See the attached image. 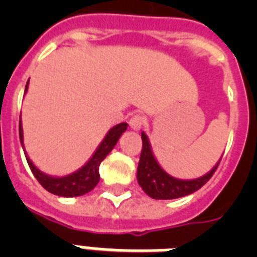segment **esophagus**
I'll return each mask as SVG.
<instances>
[{
	"label": "esophagus",
	"mask_w": 257,
	"mask_h": 257,
	"mask_svg": "<svg viewBox=\"0 0 257 257\" xmlns=\"http://www.w3.org/2000/svg\"><path fill=\"white\" fill-rule=\"evenodd\" d=\"M144 124V118L140 116V114H136V116H133L131 120H129V126L133 131H140L141 126Z\"/></svg>",
	"instance_id": "esophagus-1"
}]
</instances>
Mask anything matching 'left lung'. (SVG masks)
<instances>
[{
  "label": "left lung",
  "mask_w": 257,
  "mask_h": 257,
  "mask_svg": "<svg viewBox=\"0 0 257 257\" xmlns=\"http://www.w3.org/2000/svg\"><path fill=\"white\" fill-rule=\"evenodd\" d=\"M143 139V151H141L140 163L137 167V181L143 191L152 199L172 200L191 195L203 187L215 173L220 160L205 175L197 179L183 180L173 177L161 168L159 161L153 155L152 145L149 143L147 133L141 132Z\"/></svg>",
  "instance_id": "1"
}]
</instances>
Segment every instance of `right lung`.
<instances>
[{
  "mask_svg": "<svg viewBox=\"0 0 257 257\" xmlns=\"http://www.w3.org/2000/svg\"><path fill=\"white\" fill-rule=\"evenodd\" d=\"M28 88H29V80L26 82L25 94L28 92ZM126 128H128L126 122H120V124L114 125L113 128L109 129L100 145L97 147L96 151L93 152V155L85 164L82 165L81 168H78L77 171L65 176L48 175L45 172L40 171L33 164V161L30 160V157L28 156L25 151V147H24V129H22L21 118H20V141H21L22 149L25 153L30 171L46 191L53 193V195L62 196V197H77V196H82L90 192L98 184V181H100L98 168H100L101 161L112 152V149L114 148V145L117 144V141L121 137V135L126 131Z\"/></svg>",
  "mask_w": 257,
  "mask_h": 257,
  "instance_id": "obj_1",
  "label": "right lung"
}]
</instances>
